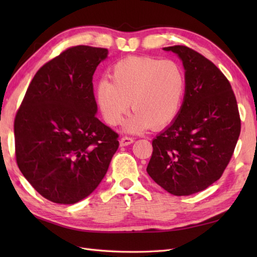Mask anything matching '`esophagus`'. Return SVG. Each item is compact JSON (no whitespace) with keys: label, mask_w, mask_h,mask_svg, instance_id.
I'll list each match as a JSON object with an SVG mask.
<instances>
[{"label":"esophagus","mask_w":257,"mask_h":257,"mask_svg":"<svg viewBox=\"0 0 257 257\" xmlns=\"http://www.w3.org/2000/svg\"><path fill=\"white\" fill-rule=\"evenodd\" d=\"M119 143H120V146H121V147H125V146L132 145L134 143V138L127 137V136H125V137H122L121 139H120Z\"/></svg>","instance_id":"34e87169"}]
</instances>
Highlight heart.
<instances>
[{
    "label": "heart",
    "mask_w": 257,
    "mask_h": 257,
    "mask_svg": "<svg viewBox=\"0 0 257 257\" xmlns=\"http://www.w3.org/2000/svg\"><path fill=\"white\" fill-rule=\"evenodd\" d=\"M110 79H101L96 87L97 106L108 124L121 121L130 100L135 112L124 122V130L130 133L141 132L148 125L165 127L181 108L185 78L176 62L130 56L113 65Z\"/></svg>",
    "instance_id": "1"
}]
</instances>
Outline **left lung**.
I'll return each instance as SVG.
<instances>
[{"label": "left lung", "mask_w": 257, "mask_h": 257, "mask_svg": "<svg viewBox=\"0 0 257 257\" xmlns=\"http://www.w3.org/2000/svg\"><path fill=\"white\" fill-rule=\"evenodd\" d=\"M163 50L182 61L185 92L178 116L152 140L147 172L169 193L190 195L222 177L241 133V119L230 81L214 64L183 45Z\"/></svg>", "instance_id": "obj_1"}]
</instances>
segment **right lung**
I'll return each mask as SVG.
<instances>
[{
    "instance_id": "right-lung-1",
    "label": "right lung",
    "mask_w": 257,
    "mask_h": 257,
    "mask_svg": "<svg viewBox=\"0 0 257 257\" xmlns=\"http://www.w3.org/2000/svg\"><path fill=\"white\" fill-rule=\"evenodd\" d=\"M107 55L106 48H67L37 70L16 112V162L54 203L87 198L119 147L118 134L96 117L92 75Z\"/></svg>"
}]
</instances>
